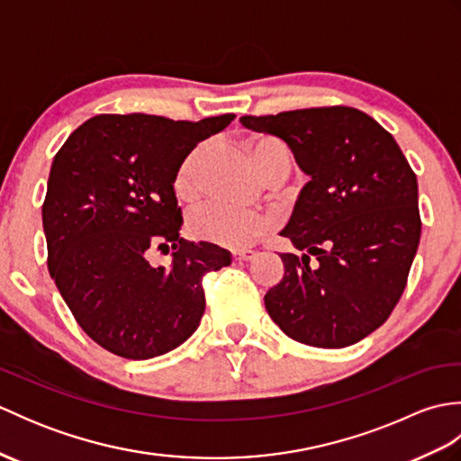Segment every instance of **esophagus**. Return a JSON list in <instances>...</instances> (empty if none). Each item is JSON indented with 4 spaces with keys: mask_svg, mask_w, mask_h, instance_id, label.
I'll use <instances>...</instances> for the list:
<instances>
[{
    "mask_svg": "<svg viewBox=\"0 0 461 461\" xmlns=\"http://www.w3.org/2000/svg\"><path fill=\"white\" fill-rule=\"evenodd\" d=\"M256 258V251L253 249H236L233 251V261H251Z\"/></svg>",
    "mask_w": 461,
    "mask_h": 461,
    "instance_id": "obj_1",
    "label": "esophagus"
}]
</instances>
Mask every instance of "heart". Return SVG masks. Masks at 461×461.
<instances>
[{"label":"heart","instance_id":"b5f03b06","mask_svg":"<svg viewBox=\"0 0 461 461\" xmlns=\"http://www.w3.org/2000/svg\"><path fill=\"white\" fill-rule=\"evenodd\" d=\"M249 160L261 176L283 168L289 172V152L271 136H256L248 140ZM208 156V144H198L184 156L174 174V192L180 200H192L198 194L200 170ZM267 220L261 213L231 208L221 202H208L194 210L188 220V230L195 240L215 243L223 248H246L259 240L267 230Z\"/></svg>","mask_w":461,"mask_h":461}]
</instances>
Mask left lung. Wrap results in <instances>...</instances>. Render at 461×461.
Returning <instances> with one entry per match:
<instances>
[{
	"label": "left lung",
	"instance_id": "1",
	"mask_svg": "<svg viewBox=\"0 0 461 461\" xmlns=\"http://www.w3.org/2000/svg\"><path fill=\"white\" fill-rule=\"evenodd\" d=\"M277 136L309 176L283 238L285 276L266 309L293 340L342 348L384 322L402 297L422 220L418 180L393 134L352 106L241 116Z\"/></svg>",
	"mask_w": 461,
	"mask_h": 461
}]
</instances>
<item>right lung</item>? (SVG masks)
I'll return each instance as SVG.
<instances>
[{"instance_id": "obj_1", "label": "right lung", "mask_w": 461, "mask_h": 461, "mask_svg": "<svg viewBox=\"0 0 461 461\" xmlns=\"http://www.w3.org/2000/svg\"><path fill=\"white\" fill-rule=\"evenodd\" d=\"M233 119L96 114L55 154L41 210L49 273L79 327L113 355L160 357L198 329L203 276L231 259L180 238L174 174ZM154 249L171 251L168 268L148 261Z\"/></svg>"}]
</instances>
